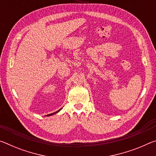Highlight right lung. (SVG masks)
Segmentation results:
<instances>
[{
  "instance_id": "1",
  "label": "right lung",
  "mask_w": 156,
  "mask_h": 156,
  "mask_svg": "<svg viewBox=\"0 0 156 156\" xmlns=\"http://www.w3.org/2000/svg\"><path fill=\"white\" fill-rule=\"evenodd\" d=\"M60 110H58V111H57L56 112H55V113H50V114H48V115H47V116H49V115H53V114H55V113H58L59 112Z\"/></svg>"
}]
</instances>
